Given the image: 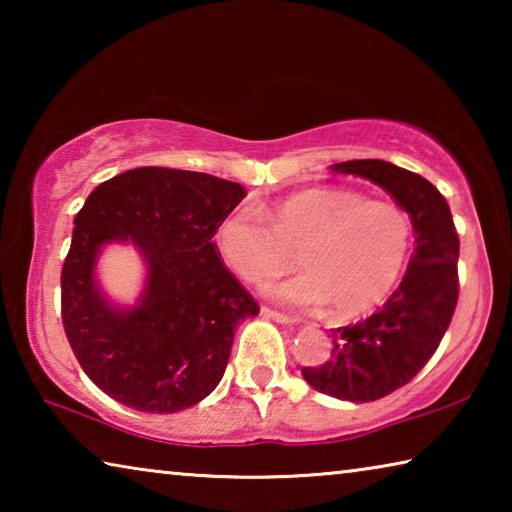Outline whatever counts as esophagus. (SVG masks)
Instances as JSON below:
<instances>
[{
    "label": "esophagus",
    "instance_id": "34e87169",
    "mask_svg": "<svg viewBox=\"0 0 512 512\" xmlns=\"http://www.w3.org/2000/svg\"><path fill=\"white\" fill-rule=\"evenodd\" d=\"M262 316L264 318H271V320H275V323H280V325H293V323H296V320H293L291 316H284V314H280V311H273V309H268V307H262Z\"/></svg>",
    "mask_w": 512,
    "mask_h": 512
}]
</instances>
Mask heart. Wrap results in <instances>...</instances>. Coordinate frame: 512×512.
I'll return each instance as SVG.
<instances>
[{
  "label": "heart",
  "instance_id": "1",
  "mask_svg": "<svg viewBox=\"0 0 512 512\" xmlns=\"http://www.w3.org/2000/svg\"><path fill=\"white\" fill-rule=\"evenodd\" d=\"M239 207L216 225L214 246L241 280L264 284L296 262L305 273L268 287L289 307L332 305L336 318L368 314L388 298L411 253L413 228L402 207L366 201L348 189H309L264 210Z\"/></svg>",
  "mask_w": 512,
  "mask_h": 512
}]
</instances>
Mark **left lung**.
Masks as SVG:
<instances>
[{
  "label": "left lung",
  "instance_id": "obj_1",
  "mask_svg": "<svg viewBox=\"0 0 512 512\" xmlns=\"http://www.w3.org/2000/svg\"><path fill=\"white\" fill-rule=\"evenodd\" d=\"M329 169L379 185L409 214L415 232L409 268L384 307L361 323L332 329V359L302 368L318 393L375 402L418 375L452 323L458 235L445 196L418 173L384 160H350Z\"/></svg>",
  "mask_w": 512,
  "mask_h": 512
}]
</instances>
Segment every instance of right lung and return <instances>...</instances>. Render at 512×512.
<instances>
[{"mask_svg": "<svg viewBox=\"0 0 512 512\" xmlns=\"http://www.w3.org/2000/svg\"><path fill=\"white\" fill-rule=\"evenodd\" d=\"M244 196L239 183L210 173L140 167L101 183L76 214L60 275L63 325L85 375L112 400L176 413L219 386L235 327L259 314L212 241ZM112 243L143 257L133 306L98 282L100 253Z\"/></svg>", "mask_w": 512, "mask_h": 512, "instance_id": "1", "label": "right lung"}]
</instances>
